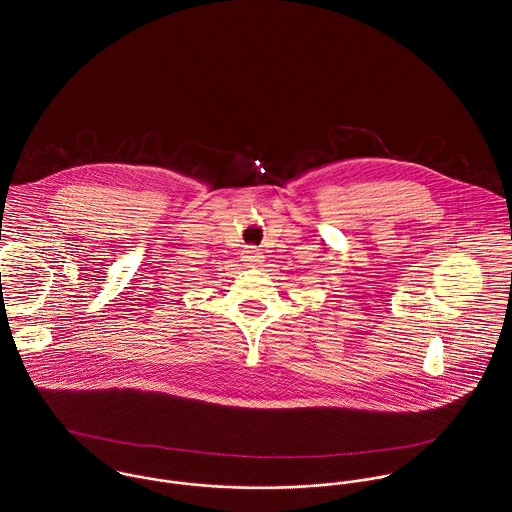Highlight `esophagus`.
I'll return each instance as SVG.
<instances>
[{"label":"esophagus","mask_w":512,"mask_h":512,"mask_svg":"<svg viewBox=\"0 0 512 512\" xmlns=\"http://www.w3.org/2000/svg\"><path fill=\"white\" fill-rule=\"evenodd\" d=\"M240 262L246 266V268H254L262 262V254L256 246H244L242 250V256H240Z\"/></svg>","instance_id":"obj_1"}]
</instances>
